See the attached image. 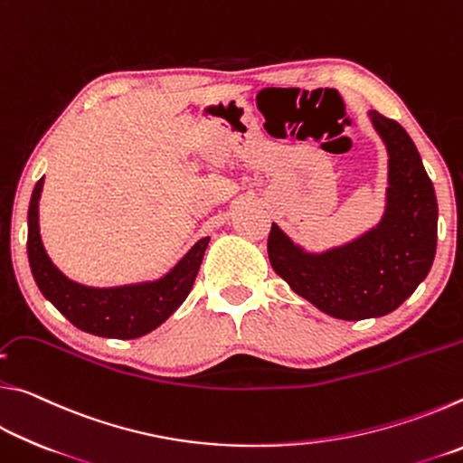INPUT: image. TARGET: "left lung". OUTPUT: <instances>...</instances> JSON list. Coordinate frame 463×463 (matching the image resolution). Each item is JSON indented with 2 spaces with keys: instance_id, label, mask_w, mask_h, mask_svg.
<instances>
[{
  "instance_id": "8db88e82",
  "label": "left lung",
  "mask_w": 463,
  "mask_h": 463,
  "mask_svg": "<svg viewBox=\"0 0 463 463\" xmlns=\"http://www.w3.org/2000/svg\"><path fill=\"white\" fill-rule=\"evenodd\" d=\"M388 151L386 210L357 239L310 253L273 222L268 253L273 271L304 300L341 320L396 310L430 271L437 249V198L420 155L401 124L367 112Z\"/></svg>"
}]
</instances>
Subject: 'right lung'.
Listing matches in <instances>:
<instances>
[{"label": "right lung", "mask_w": 463, "mask_h": 463, "mask_svg": "<svg viewBox=\"0 0 463 463\" xmlns=\"http://www.w3.org/2000/svg\"><path fill=\"white\" fill-rule=\"evenodd\" d=\"M44 177L34 185L28 208V261L38 289L69 323L108 339H138L155 331L182 307L206 253L210 237L200 239L165 276L138 284L93 288L69 279L51 261L41 239L38 202Z\"/></svg>", "instance_id": "1"}]
</instances>
